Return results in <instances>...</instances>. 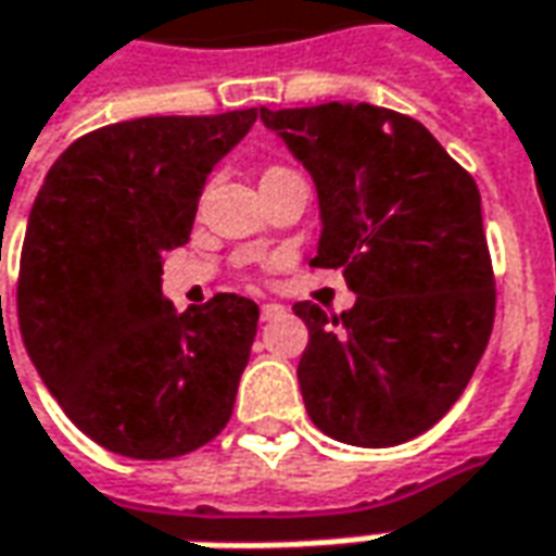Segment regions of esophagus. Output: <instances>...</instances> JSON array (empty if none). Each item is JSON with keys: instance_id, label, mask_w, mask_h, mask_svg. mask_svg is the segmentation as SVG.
<instances>
[{"instance_id": "esophagus-1", "label": "esophagus", "mask_w": 556, "mask_h": 556, "mask_svg": "<svg viewBox=\"0 0 556 556\" xmlns=\"http://www.w3.org/2000/svg\"><path fill=\"white\" fill-rule=\"evenodd\" d=\"M260 315H263V321H271V318H278V315H285V305H278V303H263V305H260Z\"/></svg>"}]
</instances>
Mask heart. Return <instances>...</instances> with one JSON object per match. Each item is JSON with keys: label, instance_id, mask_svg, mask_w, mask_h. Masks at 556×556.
I'll return each instance as SVG.
<instances>
[{"label": "heart", "instance_id": "b5f03b06", "mask_svg": "<svg viewBox=\"0 0 556 556\" xmlns=\"http://www.w3.org/2000/svg\"><path fill=\"white\" fill-rule=\"evenodd\" d=\"M275 170H285V167H271V170H266V174H275Z\"/></svg>", "mask_w": 556, "mask_h": 556}]
</instances>
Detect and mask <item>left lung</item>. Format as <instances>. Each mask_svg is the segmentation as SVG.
Here are the masks:
<instances>
[{"label":"left lung","mask_w":556,"mask_h":556,"mask_svg":"<svg viewBox=\"0 0 556 556\" xmlns=\"http://www.w3.org/2000/svg\"><path fill=\"white\" fill-rule=\"evenodd\" d=\"M318 189L308 266L342 269V315L296 303L308 327L300 391L312 422L352 446L413 441L459 401L490 342L493 260L475 177L431 130L386 106L260 110Z\"/></svg>","instance_id":"left-lung-1"}]
</instances>
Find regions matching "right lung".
<instances>
[{
  "mask_svg": "<svg viewBox=\"0 0 556 556\" xmlns=\"http://www.w3.org/2000/svg\"><path fill=\"white\" fill-rule=\"evenodd\" d=\"M256 110L147 115L63 149L26 223L17 321L48 391L128 459H177L226 428L260 308L217 293L177 312L162 253L189 241L201 189Z\"/></svg>",
  "mask_w": 556,
  "mask_h": 556,
  "instance_id": "add662e5",
  "label": "right lung"
}]
</instances>
